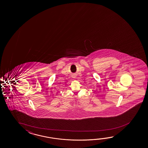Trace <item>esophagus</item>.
<instances>
[{"label":"esophagus","instance_id":"esophagus-1","mask_svg":"<svg viewBox=\"0 0 148 148\" xmlns=\"http://www.w3.org/2000/svg\"><path fill=\"white\" fill-rule=\"evenodd\" d=\"M73 78H75V76H74V77H73Z\"/></svg>","mask_w":148,"mask_h":148}]
</instances>
